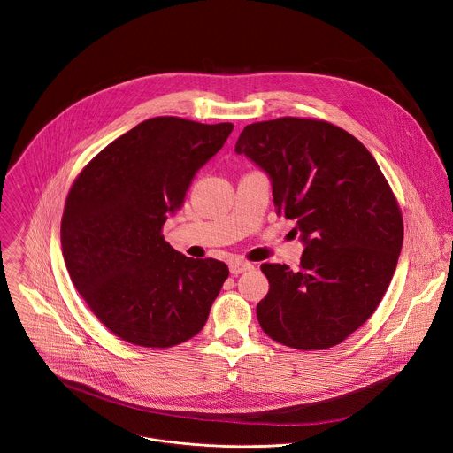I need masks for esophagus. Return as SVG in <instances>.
Segmentation results:
<instances>
[{
    "label": "esophagus",
    "mask_w": 453,
    "mask_h": 453,
    "mask_svg": "<svg viewBox=\"0 0 453 453\" xmlns=\"http://www.w3.org/2000/svg\"><path fill=\"white\" fill-rule=\"evenodd\" d=\"M229 269H231V274L238 276V274H242V273H245V271L253 269V264L247 262V260L236 258V260H231V262H229Z\"/></svg>",
    "instance_id": "obj_1"
}]
</instances>
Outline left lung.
<instances>
[{"label":"left lung","instance_id":"8db88e82","mask_svg":"<svg viewBox=\"0 0 453 453\" xmlns=\"http://www.w3.org/2000/svg\"><path fill=\"white\" fill-rule=\"evenodd\" d=\"M236 152L269 175L276 213L297 222L305 245L297 271L260 265L262 330L302 351L341 344L375 312L398 264L403 217L391 186L356 137L323 119L251 123Z\"/></svg>","mask_w":453,"mask_h":453}]
</instances>
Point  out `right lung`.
<instances>
[{"mask_svg": "<svg viewBox=\"0 0 453 453\" xmlns=\"http://www.w3.org/2000/svg\"><path fill=\"white\" fill-rule=\"evenodd\" d=\"M233 128L177 116L146 119L73 182L60 222L62 255L73 285L116 337L165 349L204 326L229 269L182 255L161 231Z\"/></svg>", "mask_w": 453, "mask_h": 453, "instance_id": "right-lung-1", "label": "right lung"}]
</instances>
